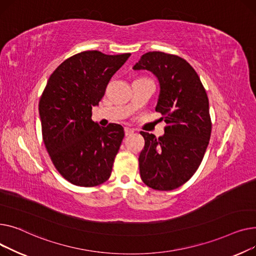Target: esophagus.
<instances>
[{
    "mask_svg": "<svg viewBox=\"0 0 256 256\" xmlns=\"http://www.w3.org/2000/svg\"><path fill=\"white\" fill-rule=\"evenodd\" d=\"M133 132H134V129H131L129 127L125 128V135H126V136H128V135H130V134H132Z\"/></svg>",
    "mask_w": 256,
    "mask_h": 256,
    "instance_id": "34e87169",
    "label": "esophagus"
}]
</instances>
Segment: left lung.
Listing matches in <instances>:
<instances>
[{"label": "left lung", "instance_id": "8db88e82", "mask_svg": "<svg viewBox=\"0 0 256 256\" xmlns=\"http://www.w3.org/2000/svg\"><path fill=\"white\" fill-rule=\"evenodd\" d=\"M134 70L153 72L160 84L156 112L166 126L164 135L142 131L140 161L142 182L170 191L185 184L200 168L211 138L208 99L200 78L183 58L161 52L142 56Z\"/></svg>", "mask_w": 256, "mask_h": 256}]
</instances>
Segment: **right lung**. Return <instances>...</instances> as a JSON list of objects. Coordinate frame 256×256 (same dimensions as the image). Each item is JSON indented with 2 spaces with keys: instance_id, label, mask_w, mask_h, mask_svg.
Here are the masks:
<instances>
[{
  "instance_id": "1",
  "label": "right lung",
  "mask_w": 256,
  "mask_h": 256,
  "mask_svg": "<svg viewBox=\"0 0 256 256\" xmlns=\"http://www.w3.org/2000/svg\"><path fill=\"white\" fill-rule=\"evenodd\" d=\"M130 54H76L52 73L45 86L39 101L42 138L54 168L73 185L95 187L110 176L124 128L99 126L92 120V108Z\"/></svg>"
}]
</instances>
